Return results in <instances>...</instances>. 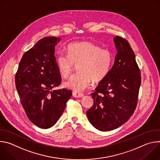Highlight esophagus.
Returning a JSON list of instances; mask_svg holds the SVG:
<instances>
[{"instance_id":"obj_1","label":"esophagus","mask_w":160,"mask_h":160,"mask_svg":"<svg viewBox=\"0 0 160 160\" xmlns=\"http://www.w3.org/2000/svg\"><path fill=\"white\" fill-rule=\"evenodd\" d=\"M73 96L75 98H82L83 96V94L82 92H73Z\"/></svg>"}]
</instances>
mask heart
<instances>
[{"label": "heart", "instance_id": "obj_1", "mask_svg": "<svg viewBox=\"0 0 160 160\" xmlns=\"http://www.w3.org/2000/svg\"><path fill=\"white\" fill-rule=\"evenodd\" d=\"M66 55L59 54L56 58V65L60 75L69 76L74 65H78V73L72 75L64 85L75 92L87 87L93 80L98 83L109 74L112 64L110 51L101 49L99 45L88 41L71 43L66 48Z\"/></svg>", "mask_w": 160, "mask_h": 160}]
</instances>
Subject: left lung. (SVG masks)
Returning <instances> with one entry per match:
<instances>
[{
	"label": "left lung",
	"instance_id": "obj_1",
	"mask_svg": "<svg viewBox=\"0 0 160 160\" xmlns=\"http://www.w3.org/2000/svg\"><path fill=\"white\" fill-rule=\"evenodd\" d=\"M117 54L108 76L92 93L94 104L87 116L96 128L110 131L128 121L138 104L141 76L135 54L124 38H114Z\"/></svg>",
	"mask_w": 160,
	"mask_h": 160
}]
</instances>
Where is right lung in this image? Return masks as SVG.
<instances>
[{
	"instance_id": "1",
	"label": "right lung",
	"mask_w": 160,
	"mask_h": 160,
	"mask_svg": "<svg viewBox=\"0 0 160 160\" xmlns=\"http://www.w3.org/2000/svg\"><path fill=\"white\" fill-rule=\"evenodd\" d=\"M60 38L44 37L22 56L15 76L16 87L28 119L42 128L55 125L72 92L54 90L61 83L54 56Z\"/></svg>"
}]
</instances>
